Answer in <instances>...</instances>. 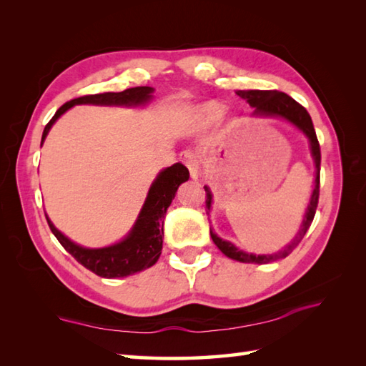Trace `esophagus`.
<instances>
[{
	"label": "esophagus",
	"instance_id": "obj_1",
	"mask_svg": "<svg viewBox=\"0 0 366 366\" xmlns=\"http://www.w3.org/2000/svg\"><path fill=\"white\" fill-rule=\"evenodd\" d=\"M182 162H184V165L189 168L190 176L193 179H197L198 177V169H199V155L197 152L187 151V152L182 154Z\"/></svg>",
	"mask_w": 366,
	"mask_h": 366
}]
</instances>
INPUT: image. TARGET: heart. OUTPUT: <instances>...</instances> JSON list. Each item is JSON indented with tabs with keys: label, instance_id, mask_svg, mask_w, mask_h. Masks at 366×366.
Instances as JSON below:
<instances>
[{
	"label": "heart",
	"instance_id": "b5f03b06",
	"mask_svg": "<svg viewBox=\"0 0 366 366\" xmlns=\"http://www.w3.org/2000/svg\"><path fill=\"white\" fill-rule=\"evenodd\" d=\"M201 114H203L204 118H207V119H219L220 116L223 114V108L219 104L211 102V104H207V105L201 108Z\"/></svg>",
	"mask_w": 366,
	"mask_h": 366
}]
</instances>
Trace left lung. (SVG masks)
<instances>
[{"instance_id":"8db88e82","label":"left lung","mask_w":366,"mask_h":366,"mask_svg":"<svg viewBox=\"0 0 366 366\" xmlns=\"http://www.w3.org/2000/svg\"><path fill=\"white\" fill-rule=\"evenodd\" d=\"M237 96L245 99L248 104L254 107V114H262V116H282V118L291 121L295 127H299L303 134H305L310 139V144H312V154L316 163V179H315V190L312 195V201H310L305 219H303L302 227L297 232V236L292 240V242L287 245L285 250L274 253V254H252V253H245L242 250H239L237 247L232 245L228 240H223L215 232L211 229V237L214 240V244L220 248L222 253H224L231 259H236L240 262H254V264H266L270 261H277L286 258L295 247L300 244V240L305 236L307 229L312 224L315 214H316V207H317V201H320V169H321V147L320 142H317L316 132L313 127V121L312 116L308 114L305 110V107H302L299 102L285 94V92H280L277 89H269V91H259V89H252V91H237ZM206 190V214L209 215V211H211V203H212V193L204 185Z\"/></svg>"}]
</instances>
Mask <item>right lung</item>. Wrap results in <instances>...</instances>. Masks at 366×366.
<instances>
[{
	"instance_id": "1",
	"label": "right lung",
	"mask_w": 366,
	"mask_h": 366,
	"mask_svg": "<svg viewBox=\"0 0 366 366\" xmlns=\"http://www.w3.org/2000/svg\"><path fill=\"white\" fill-rule=\"evenodd\" d=\"M151 86L129 88L121 92H102V94H88L69 100L63 107L58 108L53 118L46 124L42 134V142L49 134L50 127L61 114L69 108L79 104H94V105H139L151 99ZM189 169L182 163H174L173 167L163 169L155 179L152 187L147 193L146 203L139 212L138 220L130 234L122 242L107 247V248H83L75 245L66 236L53 227V223L46 217L51 232L59 240L66 250L79 261L81 266L94 272L96 275L104 278H119L137 274L139 270L154 266L162 253L163 242V219L167 209L173 201L177 187L182 182L189 181Z\"/></svg>"
}]
</instances>
